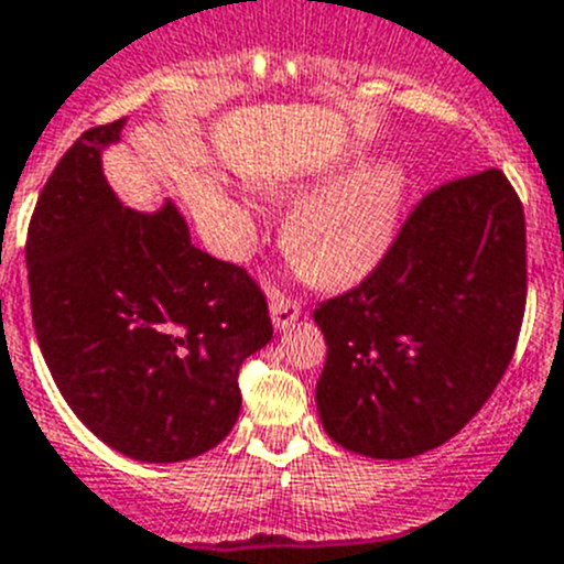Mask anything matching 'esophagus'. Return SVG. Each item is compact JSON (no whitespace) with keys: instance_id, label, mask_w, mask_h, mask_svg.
Masks as SVG:
<instances>
[{"instance_id":"1","label":"esophagus","mask_w":564,"mask_h":564,"mask_svg":"<svg viewBox=\"0 0 564 564\" xmlns=\"http://www.w3.org/2000/svg\"><path fill=\"white\" fill-rule=\"evenodd\" d=\"M301 314V301L297 297H289V294L272 292L270 297V317L275 328H289Z\"/></svg>"}]
</instances>
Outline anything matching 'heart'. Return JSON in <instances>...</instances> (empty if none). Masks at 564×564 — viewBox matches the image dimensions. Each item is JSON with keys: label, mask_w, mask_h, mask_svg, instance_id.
<instances>
[{"label": "heart", "mask_w": 564, "mask_h": 564, "mask_svg": "<svg viewBox=\"0 0 564 564\" xmlns=\"http://www.w3.org/2000/svg\"><path fill=\"white\" fill-rule=\"evenodd\" d=\"M317 182H334L308 196L289 216L283 241L292 258L319 283L345 286L368 275L393 241L402 210L404 176L395 165L357 162L323 171L317 176L275 182V196L308 194Z\"/></svg>", "instance_id": "b5f03b06"}]
</instances>
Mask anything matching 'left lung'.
<instances>
[{
    "label": "left lung",
    "instance_id": "obj_1",
    "mask_svg": "<svg viewBox=\"0 0 564 564\" xmlns=\"http://www.w3.org/2000/svg\"><path fill=\"white\" fill-rule=\"evenodd\" d=\"M525 312V216L503 171L430 191L377 270L323 301L317 382L326 433L402 460L469 424L503 379Z\"/></svg>",
    "mask_w": 564,
    "mask_h": 564
}]
</instances>
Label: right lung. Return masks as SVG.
Here are the masks:
<instances>
[{
    "mask_svg": "<svg viewBox=\"0 0 564 564\" xmlns=\"http://www.w3.org/2000/svg\"><path fill=\"white\" fill-rule=\"evenodd\" d=\"M126 120L69 145L28 227L33 326L73 413L149 464L196 458L241 410L238 368L272 339L261 286L191 245L171 202L120 205L100 169Z\"/></svg>",
    "mask_w": 564,
    "mask_h": 564,
    "instance_id": "add662e5",
    "label": "right lung"
}]
</instances>
